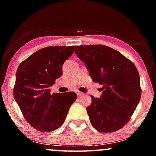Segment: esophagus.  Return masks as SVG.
<instances>
[{"label": "esophagus", "instance_id": "esophagus-1", "mask_svg": "<svg viewBox=\"0 0 156 156\" xmlns=\"http://www.w3.org/2000/svg\"><path fill=\"white\" fill-rule=\"evenodd\" d=\"M76 94H77V96H78V97H81V96H82V95H83V94H82V93L79 92V91H77V92H76Z\"/></svg>", "mask_w": 156, "mask_h": 156}]
</instances>
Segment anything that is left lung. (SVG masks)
Instances as JSON below:
<instances>
[{
  "instance_id": "obj_1",
  "label": "left lung",
  "mask_w": 156,
  "mask_h": 156,
  "mask_svg": "<svg viewBox=\"0 0 156 156\" xmlns=\"http://www.w3.org/2000/svg\"><path fill=\"white\" fill-rule=\"evenodd\" d=\"M90 76L103 85L100 98L91 97L87 108L92 126L103 133L116 131L130 119L141 97L140 75L131 61L105 45L75 47Z\"/></svg>"
}]
</instances>
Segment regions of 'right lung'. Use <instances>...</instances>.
<instances>
[{
    "label": "right lung",
    "instance_id": "1",
    "mask_svg": "<svg viewBox=\"0 0 156 156\" xmlns=\"http://www.w3.org/2000/svg\"><path fill=\"white\" fill-rule=\"evenodd\" d=\"M73 52L74 46L42 48L17 69L14 99L26 121L39 131L50 132L60 127L76 100L75 92L51 94L50 89L62 75V65Z\"/></svg>",
    "mask_w": 156,
    "mask_h": 156
}]
</instances>
